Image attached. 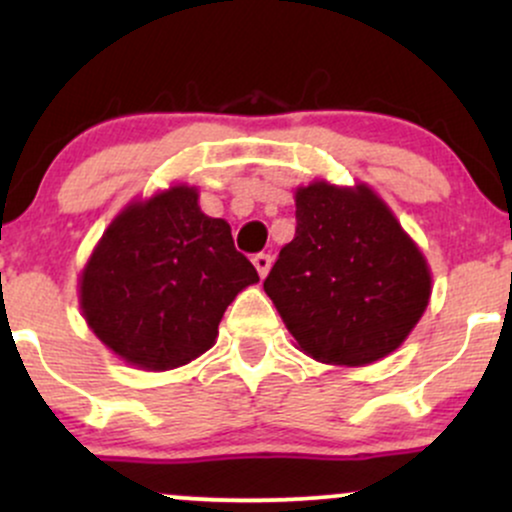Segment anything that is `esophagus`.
<instances>
[{"mask_svg":"<svg viewBox=\"0 0 512 512\" xmlns=\"http://www.w3.org/2000/svg\"><path fill=\"white\" fill-rule=\"evenodd\" d=\"M252 264H255V269H257V274L262 276H267L269 274V269H272V257L269 255H264V252H260V255H255L252 257Z\"/></svg>","mask_w":512,"mask_h":512,"instance_id":"34e87169","label":"esophagus"}]
</instances>
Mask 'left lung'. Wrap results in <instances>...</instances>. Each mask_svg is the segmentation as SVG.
I'll return each instance as SVG.
<instances>
[{"mask_svg":"<svg viewBox=\"0 0 512 512\" xmlns=\"http://www.w3.org/2000/svg\"><path fill=\"white\" fill-rule=\"evenodd\" d=\"M424 252L366 182L296 187V236L264 291L305 356L368 366L399 349L431 301Z\"/></svg>","mask_w":512,"mask_h":512,"instance_id":"1","label":"left lung"}]
</instances>
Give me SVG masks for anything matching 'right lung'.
<instances>
[{
	"label": "right lung",
	"mask_w": 512,
	"mask_h": 512,
	"mask_svg": "<svg viewBox=\"0 0 512 512\" xmlns=\"http://www.w3.org/2000/svg\"><path fill=\"white\" fill-rule=\"evenodd\" d=\"M257 281L231 226L199 209L197 187L178 182L110 221L81 269L79 305L115 356L170 370L216 344L226 308Z\"/></svg>",
	"instance_id": "add662e5"
}]
</instances>
